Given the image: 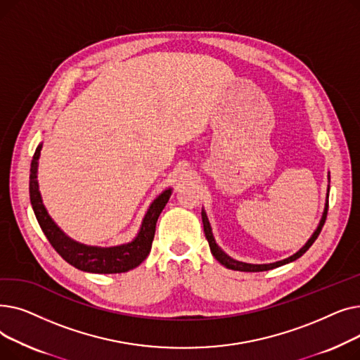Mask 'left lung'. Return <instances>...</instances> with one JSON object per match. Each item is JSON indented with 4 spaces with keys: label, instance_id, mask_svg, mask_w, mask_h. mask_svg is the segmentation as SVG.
Returning a JSON list of instances; mask_svg holds the SVG:
<instances>
[{
    "label": "left lung",
    "instance_id": "left-lung-1",
    "mask_svg": "<svg viewBox=\"0 0 360 360\" xmlns=\"http://www.w3.org/2000/svg\"><path fill=\"white\" fill-rule=\"evenodd\" d=\"M328 179H330V174H328ZM328 193H330V185H328V191H327V201H326V209H324L323 217H321L318 228L315 229V232L312 233V236L308 239V242H307V243L304 245V247H302L296 254L290 255L289 258H285V259H281V261H276V262H271V264H248V262H242V261H236V259L231 258L228 254L223 252L221 248L219 247V245H217L216 240H214V236H213V232H212V226H210V223H209V219H207L205 212L202 210V212H201V219H202V226H204V233H205L207 240H209L210 251H212L213 257L221 264V266H224L226 269L236 270V271H250V273L273 270V269H276V267L285 266V264H289V262L297 259L299 257L304 255V254L311 248V245L315 242V239H316L318 235L321 233V229H323V226H324L326 219H327V212H328Z\"/></svg>",
    "mask_w": 360,
    "mask_h": 360
}]
</instances>
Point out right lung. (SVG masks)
Here are the masks:
<instances>
[{"mask_svg":"<svg viewBox=\"0 0 360 360\" xmlns=\"http://www.w3.org/2000/svg\"><path fill=\"white\" fill-rule=\"evenodd\" d=\"M42 144L36 147L33 155V160L30 165V182L29 193L30 202L34 216L39 223L41 229L48 238L53 250L58 252L72 267L87 273L98 274H115L125 273L137 266L147 258L151 250V242H153L158 219L165 209L166 202L172 194V190L167 188L153 202L150 204L148 210L141 221V228L137 236L128 243L118 245V247H90V245L80 243L77 240L67 236L56 223L48 214L45 205L42 202L39 184H37V165H39Z\"/></svg>","mask_w":360,"mask_h":360,"instance_id":"right-lung-1","label":"right lung"}]
</instances>
